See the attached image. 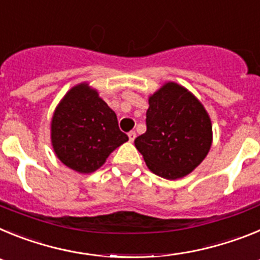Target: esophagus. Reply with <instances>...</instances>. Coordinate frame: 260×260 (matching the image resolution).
Returning a JSON list of instances; mask_svg holds the SVG:
<instances>
[{"label": "esophagus", "instance_id": "esophagus-1", "mask_svg": "<svg viewBox=\"0 0 260 260\" xmlns=\"http://www.w3.org/2000/svg\"><path fill=\"white\" fill-rule=\"evenodd\" d=\"M127 135H128V141H130V142H134L135 138H137V134H135V132H130Z\"/></svg>", "mask_w": 260, "mask_h": 260}]
</instances>
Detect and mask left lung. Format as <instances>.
I'll use <instances>...</instances> for the list:
<instances>
[{"label":"left lung","instance_id":"left-lung-1","mask_svg":"<svg viewBox=\"0 0 260 260\" xmlns=\"http://www.w3.org/2000/svg\"><path fill=\"white\" fill-rule=\"evenodd\" d=\"M147 132L134 141L152 173L178 180L208 155L212 123L206 108L189 89L167 82L148 98Z\"/></svg>","mask_w":260,"mask_h":260}]
</instances>
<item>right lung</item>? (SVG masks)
<instances>
[{"mask_svg":"<svg viewBox=\"0 0 260 260\" xmlns=\"http://www.w3.org/2000/svg\"><path fill=\"white\" fill-rule=\"evenodd\" d=\"M127 141L116 113L87 82L69 89L50 121L53 151L62 164L78 173L98 171Z\"/></svg>","mask_w":260,"mask_h":260,"instance_id":"1","label":"right lung"}]
</instances>
